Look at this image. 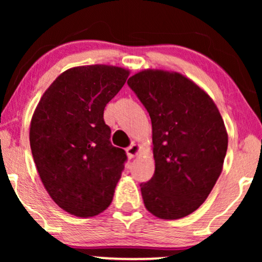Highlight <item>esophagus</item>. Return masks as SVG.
Segmentation results:
<instances>
[{"label": "esophagus", "instance_id": "1", "mask_svg": "<svg viewBox=\"0 0 262 262\" xmlns=\"http://www.w3.org/2000/svg\"><path fill=\"white\" fill-rule=\"evenodd\" d=\"M138 151H139V145L138 144H132V145L128 146V148L126 149L128 159H134V157L138 154Z\"/></svg>", "mask_w": 262, "mask_h": 262}]
</instances>
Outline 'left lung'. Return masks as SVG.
Segmentation results:
<instances>
[{
    "label": "left lung",
    "mask_w": 262,
    "mask_h": 262,
    "mask_svg": "<svg viewBox=\"0 0 262 262\" xmlns=\"http://www.w3.org/2000/svg\"><path fill=\"white\" fill-rule=\"evenodd\" d=\"M128 87L152 125L155 173L142 182L143 202L162 220L188 216L212 191L228 149V135L212 99L187 77L144 70Z\"/></svg>",
    "instance_id": "8db88e82"
}]
</instances>
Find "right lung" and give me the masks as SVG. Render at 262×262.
Segmentation results:
<instances>
[{"label":"right lung","mask_w":262,"mask_h":262,"mask_svg":"<svg viewBox=\"0 0 262 262\" xmlns=\"http://www.w3.org/2000/svg\"><path fill=\"white\" fill-rule=\"evenodd\" d=\"M118 67L64 71L41 96L30 128L39 177L60 209L93 217L110 206L127 161L111 143L103 110L127 80Z\"/></svg>","instance_id":"right-lung-1"}]
</instances>
